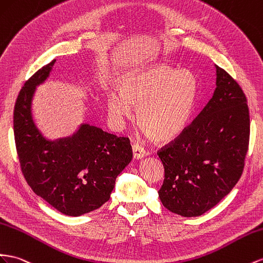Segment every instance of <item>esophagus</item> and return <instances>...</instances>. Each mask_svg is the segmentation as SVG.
Returning a JSON list of instances; mask_svg holds the SVG:
<instances>
[{"mask_svg": "<svg viewBox=\"0 0 263 263\" xmlns=\"http://www.w3.org/2000/svg\"><path fill=\"white\" fill-rule=\"evenodd\" d=\"M147 156L145 149L139 145H133V157L134 159H141Z\"/></svg>", "mask_w": 263, "mask_h": 263, "instance_id": "1", "label": "esophagus"}]
</instances>
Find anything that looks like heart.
Masks as SVG:
<instances>
[{
  "label": "heart",
  "mask_w": 263,
  "mask_h": 263,
  "mask_svg": "<svg viewBox=\"0 0 263 263\" xmlns=\"http://www.w3.org/2000/svg\"><path fill=\"white\" fill-rule=\"evenodd\" d=\"M118 93L106 99L110 117L122 124L133 118L156 143H169L186 130L198 96V81L187 69L161 63L134 69L117 82Z\"/></svg>",
  "instance_id": "obj_1"
}]
</instances>
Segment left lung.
Returning <instances> with one entry per match:
<instances>
[{
    "label": "left lung",
    "instance_id": "8db88e82",
    "mask_svg": "<svg viewBox=\"0 0 263 263\" xmlns=\"http://www.w3.org/2000/svg\"><path fill=\"white\" fill-rule=\"evenodd\" d=\"M216 67V89L191 125L158 153L165 179L164 207L182 217L201 216L240 179L249 145L247 98L232 77Z\"/></svg>",
    "mask_w": 263,
    "mask_h": 263
}]
</instances>
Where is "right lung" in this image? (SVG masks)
<instances>
[{
  "mask_svg": "<svg viewBox=\"0 0 263 263\" xmlns=\"http://www.w3.org/2000/svg\"><path fill=\"white\" fill-rule=\"evenodd\" d=\"M55 62L39 69L21 89L14 107V138L28 186L62 214L79 217L109 200L133 152L128 138L87 123L66 137L52 140L42 134L34 123L32 102Z\"/></svg>",
  "mask_w": 263,
  "mask_h": 263,
  "instance_id": "right-lung-1",
  "label": "right lung"
}]
</instances>
